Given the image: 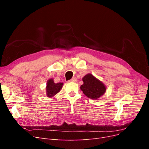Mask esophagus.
<instances>
[{"label": "esophagus", "mask_w": 149, "mask_h": 149, "mask_svg": "<svg viewBox=\"0 0 149 149\" xmlns=\"http://www.w3.org/2000/svg\"><path fill=\"white\" fill-rule=\"evenodd\" d=\"M76 81H77V78H73L71 80L69 81V82H73V83L76 82Z\"/></svg>", "instance_id": "obj_1"}]
</instances>
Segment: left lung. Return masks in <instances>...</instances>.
Instances as JSON below:
<instances>
[{"instance_id": "left-lung-1", "label": "left lung", "mask_w": 149, "mask_h": 149, "mask_svg": "<svg viewBox=\"0 0 149 149\" xmlns=\"http://www.w3.org/2000/svg\"><path fill=\"white\" fill-rule=\"evenodd\" d=\"M82 79L83 84L80 86V89L88 97L96 100L106 93L105 84L92 74H86Z\"/></svg>"}]
</instances>
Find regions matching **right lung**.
I'll return each instance as SVG.
<instances>
[{
  "instance_id": "right-lung-1",
  "label": "right lung",
  "mask_w": 149,
  "mask_h": 149,
  "mask_svg": "<svg viewBox=\"0 0 149 149\" xmlns=\"http://www.w3.org/2000/svg\"><path fill=\"white\" fill-rule=\"evenodd\" d=\"M63 83H54L53 79L50 78L47 81L46 86V94L48 97H53L62 89Z\"/></svg>"
}]
</instances>
